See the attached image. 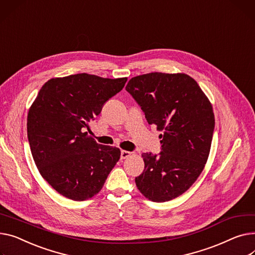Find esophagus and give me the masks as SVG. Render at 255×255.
Wrapping results in <instances>:
<instances>
[{
  "label": "esophagus",
  "mask_w": 255,
  "mask_h": 255,
  "mask_svg": "<svg viewBox=\"0 0 255 255\" xmlns=\"http://www.w3.org/2000/svg\"><path fill=\"white\" fill-rule=\"evenodd\" d=\"M129 156H131V152L128 150H122L121 151V159H126Z\"/></svg>",
  "instance_id": "obj_1"
}]
</instances>
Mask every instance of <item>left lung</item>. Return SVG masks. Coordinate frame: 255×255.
<instances>
[{"instance_id": "left-lung-1", "label": "left lung", "mask_w": 255, "mask_h": 255, "mask_svg": "<svg viewBox=\"0 0 255 255\" xmlns=\"http://www.w3.org/2000/svg\"><path fill=\"white\" fill-rule=\"evenodd\" d=\"M126 90L148 124L157 126L161 151L143 152V172L135 177L140 193L154 202L175 199L188 191L207 162L214 130L209 99L185 74L149 73L132 78Z\"/></svg>"}]
</instances>
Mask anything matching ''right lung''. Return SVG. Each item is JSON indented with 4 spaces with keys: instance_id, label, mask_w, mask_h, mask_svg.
Returning <instances> with one entry per match:
<instances>
[{
    "instance_id": "obj_1",
    "label": "right lung",
    "mask_w": 255,
    "mask_h": 255,
    "mask_svg": "<svg viewBox=\"0 0 255 255\" xmlns=\"http://www.w3.org/2000/svg\"><path fill=\"white\" fill-rule=\"evenodd\" d=\"M126 82L77 74L50 79L39 91L27 115L28 142L42 177L60 195L92 198L120 159V149L97 143L86 129Z\"/></svg>"
}]
</instances>
